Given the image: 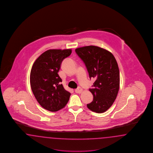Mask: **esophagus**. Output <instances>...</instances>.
I'll list each match as a JSON object with an SVG mask.
<instances>
[{"label":"esophagus","instance_id":"34e87169","mask_svg":"<svg viewBox=\"0 0 153 153\" xmlns=\"http://www.w3.org/2000/svg\"><path fill=\"white\" fill-rule=\"evenodd\" d=\"M82 92V89L80 87H79L77 89H76L75 90V92H76V93H81Z\"/></svg>","mask_w":153,"mask_h":153}]
</instances>
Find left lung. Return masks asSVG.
<instances>
[{"label":"left lung","mask_w":153,"mask_h":153,"mask_svg":"<svg viewBox=\"0 0 153 153\" xmlns=\"http://www.w3.org/2000/svg\"><path fill=\"white\" fill-rule=\"evenodd\" d=\"M76 52L85 64L93 88L89 91L93 100L87 104L89 110L102 113L108 110L116 99L120 89V71L113 55L106 49L89 45L77 48Z\"/></svg>","instance_id":"8db88e82"}]
</instances>
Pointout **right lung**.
<instances>
[{"label":"right lung","mask_w":153,"mask_h":153,"mask_svg":"<svg viewBox=\"0 0 153 153\" xmlns=\"http://www.w3.org/2000/svg\"><path fill=\"white\" fill-rule=\"evenodd\" d=\"M72 49H49L39 56L31 68L30 84L37 102L44 109L57 111L64 108L71 93L65 90L58 72Z\"/></svg>","instance_id":"right-lung-1"}]
</instances>
